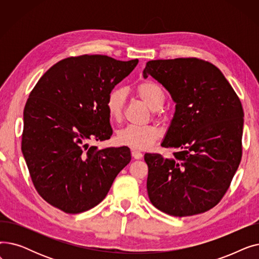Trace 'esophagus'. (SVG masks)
<instances>
[{"mask_svg":"<svg viewBox=\"0 0 259 259\" xmlns=\"http://www.w3.org/2000/svg\"><path fill=\"white\" fill-rule=\"evenodd\" d=\"M131 154H132V157L135 159H141L143 157V153L141 151L137 150V149H133V150L131 151Z\"/></svg>","mask_w":259,"mask_h":259,"instance_id":"34e87169","label":"esophagus"}]
</instances>
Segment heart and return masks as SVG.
Listing matches in <instances>:
<instances>
[{"label": "heart", "instance_id": "heart-1", "mask_svg": "<svg viewBox=\"0 0 259 259\" xmlns=\"http://www.w3.org/2000/svg\"><path fill=\"white\" fill-rule=\"evenodd\" d=\"M138 97L152 110H158L164 105L166 94L162 88L152 80H146L135 88ZM125 92L114 88L109 92L106 100V108L112 120L119 121L124 113ZM160 129L154 125H128L117 131L116 140L119 144L135 149H147L160 138Z\"/></svg>", "mask_w": 259, "mask_h": 259}]
</instances>
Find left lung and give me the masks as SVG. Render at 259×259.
Instances as JSON below:
<instances>
[{
    "label": "left lung",
    "instance_id": "obj_1",
    "mask_svg": "<svg viewBox=\"0 0 259 259\" xmlns=\"http://www.w3.org/2000/svg\"><path fill=\"white\" fill-rule=\"evenodd\" d=\"M143 73L176 103L161 143L173 157L145 154L149 199L176 217L206 212L221 201L241 159L240 100L219 68L200 59L149 61Z\"/></svg>",
    "mask_w": 259,
    "mask_h": 259
}]
</instances>
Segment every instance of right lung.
I'll list each match as a JSON object with an SVG mask.
<instances>
[{"label":"right lung","instance_id":"obj_1","mask_svg":"<svg viewBox=\"0 0 259 259\" xmlns=\"http://www.w3.org/2000/svg\"><path fill=\"white\" fill-rule=\"evenodd\" d=\"M139 60L101 54L64 59L38 79L24 108L22 152L37 193L65 213L90 210L131 160L128 147H88L110 139L109 92Z\"/></svg>","mask_w":259,"mask_h":259}]
</instances>
